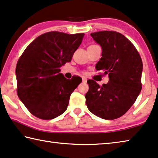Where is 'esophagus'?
I'll return each mask as SVG.
<instances>
[{"mask_svg": "<svg viewBox=\"0 0 158 158\" xmlns=\"http://www.w3.org/2000/svg\"><path fill=\"white\" fill-rule=\"evenodd\" d=\"M82 82H87V78H86V77H82Z\"/></svg>", "mask_w": 158, "mask_h": 158, "instance_id": "esophagus-1", "label": "esophagus"}]
</instances>
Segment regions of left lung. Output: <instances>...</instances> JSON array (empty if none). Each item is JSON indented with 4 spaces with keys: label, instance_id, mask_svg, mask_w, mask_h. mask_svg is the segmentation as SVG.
I'll return each instance as SVG.
<instances>
[{
    "label": "left lung",
    "instance_id": "1",
    "mask_svg": "<svg viewBox=\"0 0 158 158\" xmlns=\"http://www.w3.org/2000/svg\"><path fill=\"white\" fill-rule=\"evenodd\" d=\"M90 35L102 49L96 70L104 71L110 79L102 86L93 80L87 81V106L99 117L116 119L129 110L141 90V58L134 45L119 32L102 31Z\"/></svg>",
    "mask_w": 158,
    "mask_h": 158
}]
</instances>
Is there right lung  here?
<instances>
[{
	"label": "right lung",
	"instance_id": "right-lung-1",
	"mask_svg": "<svg viewBox=\"0 0 158 158\" xmlns=\"http://www.w3.org/2000/svg\"><path fill=\"white\" fill-rule=\"evenodd\" d=\"M84 33L49 31L39 36L24 51L16 66L18 95L30 112L49 120L66 110L81 77L66 79L60 68L70 62Z\"/></svg>",
	"mask_w": 158,
	"mask_h": 158
}]
</instances>
